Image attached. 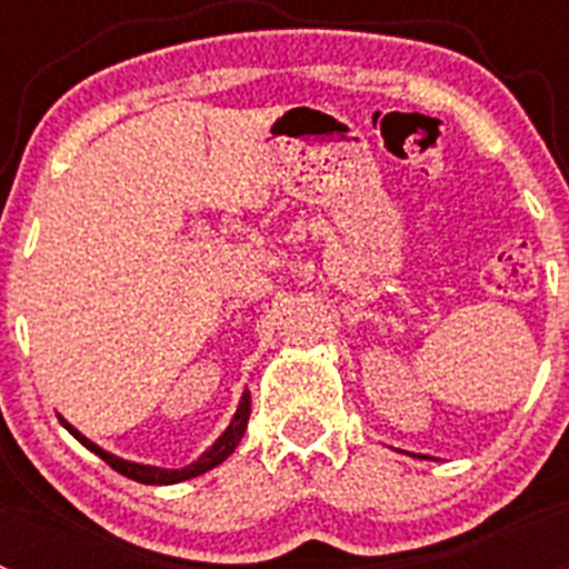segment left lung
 Returning <instances> with one entry per match:
<instances>
[{
    "label": "left lung",
    "mask_w": 569,
    "mask_h": 569,
    "mask_svg": "<svg viewBox=\"0 0 569 569\" xmlns=\"http://www.w3.org/2000/svg\"><path fill=\"white\" fill-rule=\"evenodd\" d=\"M416 456V453H413ZM416 459H430V456H416Z\"/></svg>",
    "instance_id": "8db88e82"
}]
</instances>
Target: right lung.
<instances>
[{
  "instance_id": "right-lung-1",
  "label": "right lung",
  "mask_w": 569,
  "mask_h": 569,
  "mask_svg": "<svg viewBox=\"0 0 569 569\" xmlns=\"http://www.w3.org/2000/svg\"><path fill=\"white\" fill-rule=\"evenodd\" d=\"M248 419H250V390H244V393H241V399H239V407H236L233 419H230V425L224 427V433L219 436V439H216L213 445H210L202 456H199V459L190 461L188 467H156V465H139V461L119 459V456L108 453V450H102V447H99V445H93V441H90L88 436L79 433L77 427L70 425V421H64L62 416H59V421H62L64 430H68V433L73 436V439H77V441H82V445L88 447L90 453H97L99 459L104 461V465H110L116 472H122V476H128V479L139 481V485H176V481L196 479V476H202V472L213 470L216 465H222V461L228 459L230 453H233L236 447H239L241 436H244V430H248Z\"/></svg>"
}]
</instances>
